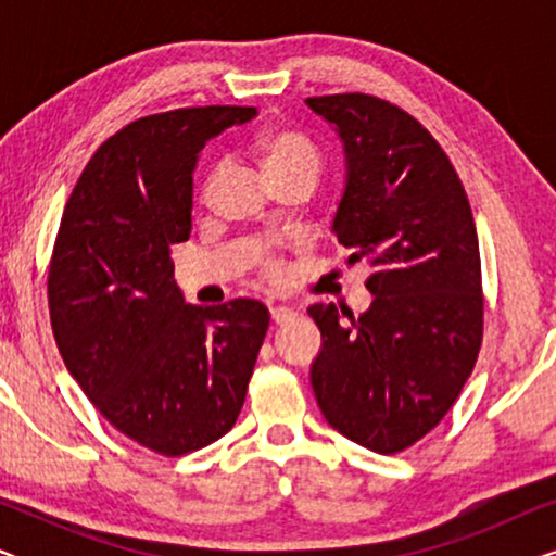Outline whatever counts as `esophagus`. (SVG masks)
I'll list each match as a JSON object with an SVG mask.
<instances>
[{"instance_id": "34e87169", "label": "esophagus", "mask_w": 556, "mask_h": 556, "mask_svg": "<svg viewBox=\"0 0 556 556\" xmlns=\"http://www.w3.org/2000/svg\"><path fill=\"white\" fill-rule=\"evenodd\" d=\"M270 318L276 324H288V321H293V318H295V311L288 308V306H270Z\"/></svg>"}]
</instances>
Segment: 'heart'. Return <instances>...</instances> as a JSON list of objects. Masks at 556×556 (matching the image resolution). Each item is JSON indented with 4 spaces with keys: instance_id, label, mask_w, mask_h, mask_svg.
Listing matches in <instances>:
<instances>
[{
    "instance_id": "obj_1",
    "label": "heart",
    "mask_w": 556,
    "mask_h": 556,
    "mask_svg": "<svg viewBox=\"0 0 556 556\" xmlns=\"http://www.w3.org/2000/svg\"><path fill=\"white\" fill-rule=\"evenodd\" d=\"M253 151L257 162L263 164L265 174H268L273 185L283 179H308L314 181L321 174V151L316 149V143L306 139L299 131H286V128H273V131H263L253 143ZM219 177V169L210 174V179L204 181V197L212 194L215 181ZM276 273V263H265Z\"/></svg>"
}]
</instances>
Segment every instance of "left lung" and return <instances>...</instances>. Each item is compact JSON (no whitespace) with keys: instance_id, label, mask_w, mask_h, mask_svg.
I'll return each mask as SVG.
<instances>
[{"instance_id":"obj_1","label":"left lung","mask_w":556,"mask_h":556,"mask_svg":"<svg viewBox=\"0 0 556 556\" xmlns=\"http://www.w3.org/2000/svg\"><path fill=\"white\" fill-rule=\"evenodd\" d=\"M306 105L344 147L331 232L352 250L349 265H371L375 295L359 318L333 303L308 306L321 329L311 387L333 430L375 453H400L443 420L481 349L473 212L451 159L397 105L364 93Z\"/></svg>"}]
</instances>
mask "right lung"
<instances>
[{"instance_id": "obj_1", "label": "right lung", "mask_w": 556, "mask_h": 556, "mask_svg": "<svg viewBox=\"0 0 556 556\" xmlns=\"http://www.w3.org/2000/svg\"><path fill=\"white\" fill-rule=\"evenodd\" d=\"M255 109L139 118L90 156L65 204L48 299L58 349L118 432L162 455L215 443L238 420L270 314L261 301L192 306L169 245L192 230L200 151Z\"/></svg>"}]
</instances>
